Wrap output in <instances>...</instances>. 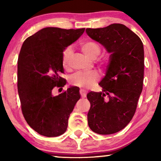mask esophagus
<instances>
[{
    "label": "esophagus",
    "mask_w": 161,
    "mask_h": 161,
    "mask_svg": "<svg viewBox=\"0 0 161 161\" xmlns=\"http://www.w3.org/2000/svg\"><path fill=\"white\" fill-rule=\"evenodd\" d=\"M80 94H81V96H82V97H85L86 96V91L84 89H81Z\"/></svg>",
    "instance_id": "1"
}]
</instances>
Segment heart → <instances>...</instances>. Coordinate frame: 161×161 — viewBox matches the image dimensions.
Here are the masks:
<instances>
[{"label": "heart", "instance_id": "heart-1", "mask_svg": "<svg viewBox=\"0 0 161 161\" xmlns=\"http://www.w3.org/2000/svg\"><path fill=\"white\" fill-rule=\"evenodd\" d=\"M80 47L82 51L90 59H95L101 53V47L97 42L94 41H86L81 43ZM72 48L70 47H66L63 53V66L64 68L69 67V59L72 55ZM97 73H77L71 77V83L73 86L79 88H87L95 84L98 79Z\"/></svg>", "mask_w": 161, "mask_h": 161}]
</instances>
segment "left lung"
Wrapping results in <instances>:
<instances>
[{"mask_svg": "<svg viewBox=\"0 0 161 161\" xmlns=\"http://www.w3.org/2000/svg\"><path fill=\"white\" fill-rule=\"evenodd\" d=\"M86 31L110 53L106 74L99 83L102 91L87 95L91 104L88 126L95 133L114 134L129 124L137 108L143 88V44L123 24Z\"/></svg>", "mask_w": 161, "mask_h": 161, "instance_id": "8db88e82", "label": "left lung"}]
</instances>
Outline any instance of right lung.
I'll use <instances>...</instances> for the list:
<instances>
[{
  "label": "right lung",
  "mask_w": 161,
  "mask_h": 161,
  "mask_svg": "<svg viewBox=\"0 0 161 161\" xmlns=\"http://www.w3.org/2000/svg\"><path fill=\"white\" fill-rule=\"evenodd\" d=\"M85 29L47 27L29 36L22 45L18 58V93L22 112L31 128L42 136L64 134L68 119L80 98L79 88L71 86L57 96L54 87H64L63 53L75 42Z\"/></svg>",
  "instance_id": "obj_1"
}]
</instances>
